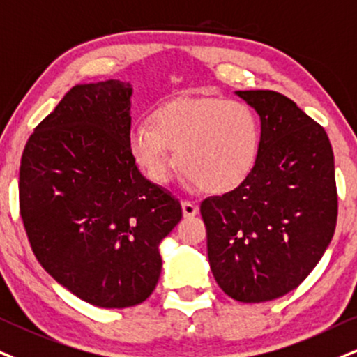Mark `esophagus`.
I'll use <instances>...</instances> for the list:
<instances>
[{
  "label": "esophagus",
  "instance_id": "obj_1",
  "mask_svg": "<svg viewBox=\"0 0 357 357\" xmlns=\"http://www.w3.org/2000/svg\"><path fill=\"white\" fill-rule=\"evenodd\" d=\"M182 212H183V217L185 218H190V217H195L197 212H199V206L195 204H192V202H182Z\"/></svg>",
  "mask_w": 357,
  "mask_h": 357
}]
</instances>
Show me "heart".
Listing matches in <instances>:
<instances>
[{
	"mask_svg": "<svg viewBox=\"0 0 357 357\" xmlns=\"http://www.w3.org/2000/svg\"><path fill=\"white\" fill-rule=\"evenodd\" d=\"M151 123L129 127L127 149L155 183L169 182L178 167L200 190L218 195L243 183L258 160V116L240 100L175 98L152 114Z\"/></svg>",
	"mask_w": 357,
	"mask_h": 357,
	"instance_id": "obj_1",
	"label": "heart"
}]
</instances>
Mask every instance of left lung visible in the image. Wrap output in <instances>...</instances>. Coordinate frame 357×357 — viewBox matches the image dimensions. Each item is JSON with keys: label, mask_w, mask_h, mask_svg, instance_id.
I'll list each match as a JSON object with an SVG mask.
<instances>
[{"label": "left lung", "mask_w": 357, "mask_h": 357, "mask_svg": "<svg viewBox=\"0 0 357 357\" xmlns=\"http://www.w3.org/2000/svg\"><path fill=\"white\" fill-rule=\"evenodd\" d=\"M259 116L261 145L243 183L202 202L208 263L233 300L261 303L296 288L331 243L334 155L323 127L275 91H235Z\"/></svg>", "instance_id": "1"}]
</instances>
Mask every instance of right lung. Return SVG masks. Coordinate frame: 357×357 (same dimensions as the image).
Segmentation results:
<instances>
[{
  "label": "right lung",
  "mask_w": 357,
  "mask_h": 357,
  "mask_svg": "<svg viewBox=\"0 0 357 357\" xmlns=\"http://www.w3.org/2000/svg\"><path fill=\"white\" fill-rule=\"evenodd\" d=\"M130 82L74 86L34 129L20 169V208L41 266L74 296L129 307L160 278L158 245L182 218L127 149Z\"/></svg>",
  "instance_id": "1"
}]
</instances>
